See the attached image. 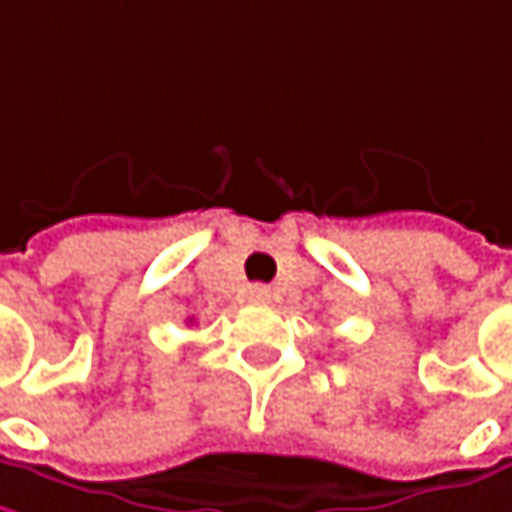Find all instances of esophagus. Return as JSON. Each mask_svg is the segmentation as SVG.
<instances>
[{
    "instance_id": "34e87169",
    "label": "esophagus",
    "mask_w": 512,
    "mask_h": 512,
    "mask_svg": "<svg viewBox=\"0 0 512 512\" xmlns=\"http://www.w3.org/2000/svg\"><path fill=\"white\" fill-rule=\"evenodd\" d=\"M252 296H255L257 302H269V287H255Z\"/></svg>"
}]
</instances>
